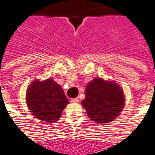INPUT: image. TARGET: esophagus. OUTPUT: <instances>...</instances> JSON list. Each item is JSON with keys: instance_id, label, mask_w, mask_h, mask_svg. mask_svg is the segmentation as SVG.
Instances as JSON below:
<instances>
[{"instance_id": "1", "label": "esophagus", "mask_w": 155, "mask_h": 155, "mask_svg": "<svg viewBox=\"0 0 155 155\" xmlns=\"http://www.w3.org/2000/svg\"><path fill=\"white\" fill-rule=\"evenodd\" d=\"M71 103H78L79 102V99L78 98H74V99H71Z\"/></svg>"}]
</instances>
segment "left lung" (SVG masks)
Here are the masks:
<instances>
[{"instance_id": "left-lung-1", "label": "left lung", "mask_w": 155, "mask_h": 155, "mask_svg": "<svg viewBox=\"0 0 155 155\" xmlns=\"http://www.w3.org/2000/svg\"><path fill=\"white\" fill-rule=\"evenodd\" d=\"M82 106L91 119L107 123L119 116L125 104L124 93L119 84L95 78L87 84Z\"/></svg>"}]
</instances>
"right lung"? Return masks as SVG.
Wrapping results in <instances>:
<instances>
[{
	"mask_svg": "<svg viewBox=\"0 0 155 155\" xmlns=\"http://www.w3.org/2000/svg\"><path fill=\"white\" fill-rule=\"evenodd\" d=\"M26 102L35 118L48 123L57 121L69 103L61 86L52 79L32 82L26 92Z\"/></svg>",
	"mask_w": 155,
	"mask_h": 155,
	"instance_id": "right-lung-1",
	"label": "right lung"
}]
</instances>
